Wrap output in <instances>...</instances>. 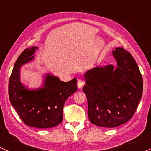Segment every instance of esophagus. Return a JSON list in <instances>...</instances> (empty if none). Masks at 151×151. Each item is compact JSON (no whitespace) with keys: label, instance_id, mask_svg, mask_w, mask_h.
<instances>
[{"label":"esophagus","instance_id":"34e87169","mask_svg":"<svg viewBox=\"0 0 151 151\" xmlns=\"http://www.w3.org/2000/svg\"><path fill=\"white\" fill-rule=\"evenodd\" d=\"M84 82L83 81H81V80H78V83H77V85H78V89H81L82 87L83 86V85H84Z\"/></svg>","mask_w":151,"mask_h":151}]
</instances>
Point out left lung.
I'll use <instances>...</instances> for the list:
<instances>
[{
  "label": "left lung",
  "mask_w": 151,
  "mask_h": 151,
  "mask_svg": "<svg viewBox=\"0 0 151 151\" xmlns=\"http://www.w3.org/2000/svg\"><path fill=\"white\" fill-rule=\"evenodd\" d=\"M117 67L96 66L85 73L83 90L87 99L89 119L103 127L122 125L132 118L143 94V79L129 52L113 50Z\"/></svg>",
  "instance_id": "8db88e82"
}]
</instances>
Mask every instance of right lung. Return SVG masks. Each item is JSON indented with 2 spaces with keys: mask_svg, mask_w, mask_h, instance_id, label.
<instances>
[{
  "mask_svg": "<svg viewBox=\"0 0 151 151\" xmlns=\"http://www.w3.org/2000/svg\"><path fill=\"white\" fill-rule=\"evenodd\" d=\"M36 46L27 48L17 59L8 85L9 98L20 118L27 125L50 128L62 122L66 100L77 90V80L63 82L59 78L46 74L41 87L29 90L20 81V69L33 61Z\"/></svg>",
  "mask_w": 151,
  "mask_h": 151,
  "instance_id": "right-lung-1",
  "label": "right lung"
}]
</instances>
